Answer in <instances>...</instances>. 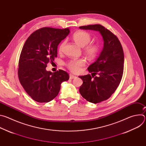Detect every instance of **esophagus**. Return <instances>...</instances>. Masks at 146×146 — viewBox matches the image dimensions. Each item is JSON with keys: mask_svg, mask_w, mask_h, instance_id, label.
Segmentation results:
<instances>
[{"mask_svg": "<svg viewBox=\"0 0 146 146\" xmlns=\"http://www.w3.org/2000/svg\"><path fill=\"white\" fill-rule=\"evenodd\" d=\"M76 76H74V75H72V74H70L69 75V78L70 79H73V78H76Z\"/></svg>", "mask_w": 146, "mask_h": 146, "instance_id": "esophagus-1", "label": "esophagus"}]
</instances>
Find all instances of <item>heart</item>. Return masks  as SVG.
Listing matches in <instances>:
<instances>
[{
  "mask_svg": "<svg viewBox=\"0 0 146 146\" xmlns=\"http://www.w3.org/2000/svg\"><path fill=\"white\" fill-rule=\"evenodd\" d=\"M73 40L76 44L81 47L84 48V52L86 55L91 58H94L98 54L99 47L94 43H89L91 40V35L83 31L76 32L73 36ZM65 45V41L62 42L58 48V52L62 53ZM86 65V60L84 59L70 60L66 64L67 68L73 73H77L81 70V68Z\"/></svg>",
  "mask_w": 146,
  "mask_h": 146,
  "instance_id": "heart-1",
  "label": "heart"
}]
</instances>
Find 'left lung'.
Listing matches in <instances>:
<instances>
[{
  "mask_svg": "<svg viewBox=\"0 0 146 146\" xmlns=\"http://www.w3.org/2000/svg\"><path fill=\"white\" fill-rule=\"evenodd\" d=\"M79 28L98 31L104 41L99 56L88 68L92 76L89 74L79 76L83 81L79 90L81 95L90 102L98 103L108 99L121 81L124 64L122 47L117 37L101 25L82 26Z\"/></svg>",
  "mask_w": 146,
  "mask_h": 146,
  "instance_id": "1",
  "label": "left lung"
}]
</instances>
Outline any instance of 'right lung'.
<instances>
[{
  "mask_svg": "<svg viewBox=\"0 0 146 146\" xmlns=\"http://www.w3.org/2000/svg\"><path fill=\"white\" fill-rule=\"evenodd\" d=\"M70 31L44 27L33 33L26 40L19 56L18 75L27 93L39 103L49 102L58 94L62 82L69 74L59 69L52 73L46 68L57 56V48Z\"/></svg>",
  "mask_w": 146,
  "mask_h": 146,
  "instance_id": "obj_1",
  "label": "right lung"
}]
</instances>
